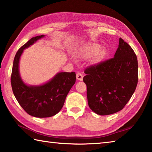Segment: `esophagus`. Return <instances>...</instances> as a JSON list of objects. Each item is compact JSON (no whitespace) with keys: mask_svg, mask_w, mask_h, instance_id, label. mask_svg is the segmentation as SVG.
<instances>
[{"mask_svg":"<svg viewBox=\"0 0 152 152\" xmlns=\"http://www.w3.org/2000/svg\"><path fill=\"white\" fill-rule=\"evenodd\" d=\"M76 78L79 81H82V80H83V75L81 73H77Z\"/></svg>","mask_w":152,"mask_h":152,"instance_id":"esophagus-1","label":"esophagus"}]
</instances>
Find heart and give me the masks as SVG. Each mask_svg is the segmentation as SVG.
Returning <instances> with one entry per match:
<instances>
[{
    "label": "heart",
    "instance_id": "1",
    "mask_svg": "<svg viewBox=\"0 0 152 152\" xmlns=\"http://www.w3.org/2000/svg\"><path fill=\"white\" fill-rule=\"evenodd\" d=\"M100 49H101V46L96 43H88V44L85 45L81 49L80 51V56L84 58H89L91 57V56L94 55L95 53H96L97 51L100 50ZM104 54V50H101L99 52L97 53L96 58H95V60H96V61L100 60L102 57H103Z\"/></svg>",
    "mask_w": 152,
    "mask_h": 152
}]
</instances>
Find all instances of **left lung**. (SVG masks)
Masks as SVG:
<instances>
[{
	"mask_svg": "<svg viewBox=\"0 0 152 152\" xmlns=\"http://www.w3.org/2000/svg\"><path fill=\"white\" fill-rule=\"evenodd\" d=\"M88 106L99 115L122 110L135 91L138 62L134 51L119 38L114 58L91 66L84 70Z\"/></svg>",
	"mask_w": 152,
	"mask_h": 152,
	"instance_id": "8db88e82",
	"label": "left lung"
}]
</instances>
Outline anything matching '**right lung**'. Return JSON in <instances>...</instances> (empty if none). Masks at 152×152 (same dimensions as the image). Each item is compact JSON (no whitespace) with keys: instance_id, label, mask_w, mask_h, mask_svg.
I'll list each match as a JSON object with an SVG mask.
<instances>
[{"instance_id":"add662e5","label":"right lung","mask_w":152,"mask_h":152,"mask_svg":"<svg viewBox=\"0 0 152 152\" xmlns=\"http://www.w3.org/2000/svg\"><path fill=\"white\" fill-rule=\"evenodd\" d=\"M44 35L32 37L17 51L11 74L12 92L26 113L35 117H52L60 111L69 91L76 82L75 72H59L41 85H27L19 73V61L25 49L30 47Z\"/></svg>"}]
</instances>
